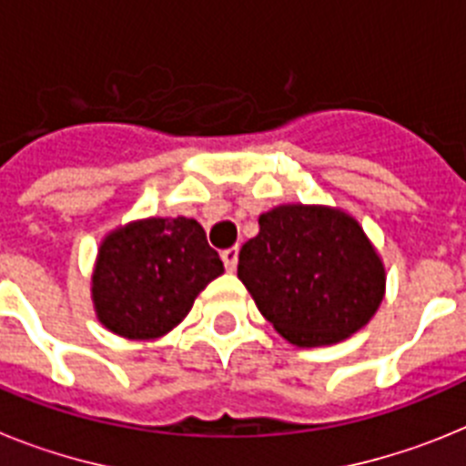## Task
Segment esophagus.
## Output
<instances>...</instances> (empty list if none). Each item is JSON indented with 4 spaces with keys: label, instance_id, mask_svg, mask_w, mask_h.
Instances as JSON below:
<instances>
[{
    "label": "esophagus",
    "instance_id": "34e87169",
    "mask_svg": "<svg viewBox=\"0 0 466 466\" xmlns=\"http://www.w3.org/2000/svg\"><path fill=\"white\" fill-rule=\"evenodd\" d=\"M220 258H222V262H225V269H228V272H234V269H237V260H238V248L237 246H232V248H225L220 253Z\"/></svg>",
    "mask_w": 466,
    "mask_h": 466
}]
</instances>
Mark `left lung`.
I'll list each match as a JSON object with an SVG mask.
<instances>
[{"label":"left lung","instance_id":"left-lung-1","mask_svg":"<svg viewBox=\"0 0 466 466\" xmlns=\"http://www.w3.org/2000/svg\"><path fill=\"white\" fill-rule=\"evenodd\" d=\"M238 250L237 274L262 317L295 347H326L361 330L382 305L387 272L347 210L281 204Z\"/></svg>","mask_w":466,"mask_h":466}]
</instances>
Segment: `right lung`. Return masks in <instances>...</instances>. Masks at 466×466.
<instances>
[{"instance_id": "obj_1", "label": "right lung", "mask_w": 466, "mask_h": 466, "mask_svg": "<svg viewBox=\"0 0 466 466\" xmlns=\"http://www.w3.org/2000/svg\"><path fill=\"white\" fill-rule=\"evenodd\" d=\"M225 272L192 218H143L100 241L91 274L96 317L127 339H157L192 309L197 295Z\"/></svg>"}]
</instances>
